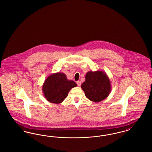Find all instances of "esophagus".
<instances>
[{
	"label": "esophagus",
	"mask_w": 152,
	"mask_h": 152,
	"mask_svg": "<svg viewBox=\"0 0 152 152\" xmlns=\"http://www.w3.org/2000/svg\"><path fill=\"white\" fill-rule=\"evenodd\" d=\"M77 85H78V86H80L81 85V82H80V81H77Z\"/></svg>",
	"instance_id": "esophagus-1"
}]
</instances>
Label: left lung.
Here are the masks:
<instances>
[{
  "label": "left lung",
  "instance_id": "left-lung-1",
  "mask_svg": "<svg viewBox=\"0 0 152 152\" xmlns=\"http://www.w3.org/2000/svg\"><path fill=\"white\" fill-rule=\"evenodd\" d=\"M81 88L89 100L99 102L110 94L112 86L106 73L97 70L90 71L86 74L85 81L82 84Z\"/></svg>",
  "mask_w": 152,
  "mask_h": 152
}]
</instances>
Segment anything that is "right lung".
I'll return each mask as SVG.
<instances>
[{
    "instance_id": "right-lung-1",
    "label": "right lung",
    "mask_w": 152,
    "mask_h": 152,
    "mask_svg": "<svg viewBox=\"0 0 152 152\" xmlns=\"http://www.w3.org/2000/svg\"><path fill=\"white\" fill-rule=\"evenodd\" d=\"M77 83L69 80L64 72L51 74L45 80L42 86V91L45 98L53 104H61L68 96L72 88Z\"/></svg>"
}]
</instances>
